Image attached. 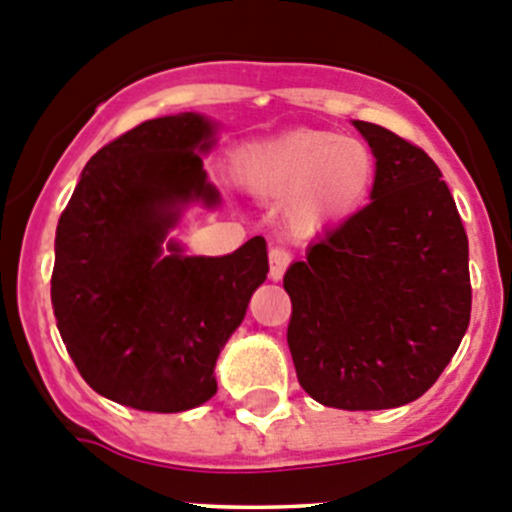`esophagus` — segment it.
I'll return each instance as SVG.
<instances>
[{
    "label": "esophagus",
    "instance_id": "obj_1",
    "mask_svg": "<svg viewBox=\"0 0 512 512\" xmlns=\"http://www.w3.org/2000/svg\"><path fill=\"white\" fill-rule=\"evenodd\" d=\"M290 260H293V255H290L288 250H283V247H272L270 250V280H280L285 275V270H288Z\"/></svg>",
    "mask_w": 512,
    "mask_h": 512
}]
</instances>
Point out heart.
Returning <instances> with one entry per match:
<instances>
[{
	"label": "heart",
	"mask_w": 512,
	"mask_h": 512,
	"mask_svg": "<svg viewBox=\"0 0 512 512\" xmlns=\"http://www.w3.org/2000/svg\"><path fill=\"white\" fill-rule=\"evenodd\" d=\"M376 154L361 138L298 128L237 154V181L265 202H283L295 234H318L356 217L376 184Z\"/></svg>",
	"instance_id": "heart-1"
}]
</instances>
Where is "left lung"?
Listing matches in <instances>:
<instances>
[{"instance_id":"8db88e82","label":"left lung","mask_w":512,"mask_h":512,"mask_svg":"<svg viewBox=\"0 0 512 512\" xmlns=\"http://www.w3.org/2000/svg\"><path fill=\"white\" fill-rule=\"evenodd\" d=\"M376 154L371 204L285 272L288 346L323 407L371 412L419 399L470 326L467 234L422 148L353 121Z\"/></svg>"}]
</instances>
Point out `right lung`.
Returning a JSON list of instances; mask_svg holds the SVG:
<instances>
[{"label": "right lung", "mask_w": 512, "mask_h": 512, "mask_svg": "<svg viewBox=\"0 0 512 512\" xmlns=\"http://www.w3.org/2000/svg\"><path fill=\"white\" fill-rule=\"evenodd\" d=\"M202 113L146 121L85 164L55 234L57 331L93 391L141 412H186L217 394L219 351L267 278L252 237L222 257L166 240L189 204L214 209Z\"/></svg>", "instance_id": "1"}]
</instances>
